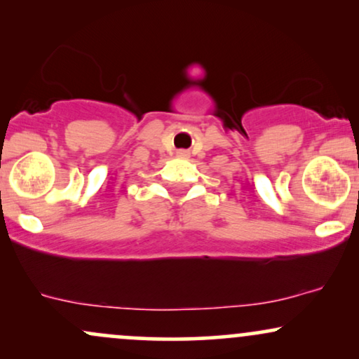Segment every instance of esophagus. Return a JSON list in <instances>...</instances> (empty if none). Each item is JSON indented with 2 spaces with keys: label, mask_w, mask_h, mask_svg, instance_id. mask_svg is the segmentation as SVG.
<instances>
[{
  "label": "esophagus",
  "mask_w": 359,
  "mask_h": 359,
  "mask_svg": "<svg viewBox=\"0 0 359 359\" xmlns=\"http://www.w3.org/2000/svg\"><path fill=\"white\" fill-rule=\"evenodd\" d=\"M187 155H189V151H185V150L179 151V156H187Z\"/></svg>",
  "instance_id": "obj_1"
}]
</instances>
